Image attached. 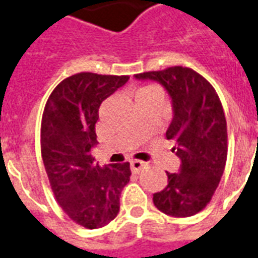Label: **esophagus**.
<instances>
[{"label": "esophagus", "instance_id": "esophagus-1", "mask_svg": "<svg viewBox=\"0 0 258 258\" xmlns=\"http://www.w3.org/2000/svg\"><path fill=\"white\" fill-rule=\"evenodd\" d=\"M144 165L145 164L142 163V161H139V160H131V161H130V167H131V171H133V172H139V171H141V169H142V168H144Z\"/></svg>", "mask_w": 258, "mask_h": 258}]
</instances>
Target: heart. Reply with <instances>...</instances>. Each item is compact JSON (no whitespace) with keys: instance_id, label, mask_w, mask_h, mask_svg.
Listing matches in <instances>:
<instances>
[{"instance_id":"heart-1","label":"heart","mask_w":258,"mask_h":258,"mask_svg":"<svg viewBox=\"0 0 258 258\" xmlns=\"http://www.w3.org/2000/svg\"><path fill=\"white\" fill-rule=\"evenodd\" d=\"M148 89H152V86H148V87H142V89H141L138 93H141V91H144V90H148Z\"/></svg>"}]
</instances>
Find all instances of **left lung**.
<instances>
[{"label":"left lung","instance_id":"left-lung-1","mask_svg":"<svg viewBox=\"0 0 258 258\" xmlns=\"http://www.w3.org/2000/svg\"><path fill=\"white\" fill-rule=\"evenodd\" d=\"M135 78L158 82L171 95L173 119L165 135L175 141L172 152L182 161L179 173L167 172L168 184L153 194L154 205L169 216H192L211 202L226 167L228 138L220 98L204 76L187 67Z\"/></svg>","mask_w":258,"mask_h":258}]
</instances>
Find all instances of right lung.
I'll return each instance as SVG.
<instances>
[{
  "instance_id": "1",
  "label": "right lung",
  "mask_w": 258,
  "mask_h": 258,
  "mask_svg": "<svg viewBox=\"0 0 258 258\" xmlns=\"http://www.w3.org/2000/svg\"><path fill=\"white\" fill-rule=\"evenodd\" d=\"M127 75L81 72L56 86L42 114L41 153L51 191L71 220L100 228L117 216L130 163L100 167L90 150L102 101L125 85Z\"/></svg>"
}]
</instances>
